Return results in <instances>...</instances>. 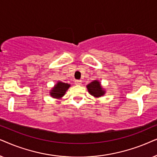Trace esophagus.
<instances>
[{"label": "esophagus", "mask_w": 157, "mask_h": 157, "mask_svg": "<svg viewBox=\"0 0 157 157\" xmlns=\"http://www.w3.org/2000/svg\"><path fill=\"white\" fill-rule=\"evenodd\" d=\"M75 84L77 85H81V84H82V80H75Z\"/></svg>", "instance_id": "obj_1"}]
</instances>
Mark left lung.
Instances as JSON below:
<instances>
[{
    "label": "left lung",
    "instance_id": "8db88e82",
    "mask_svg": "<svg viewBox=\"0 0 157 157\" xmlns=\"http://www.w3.org/2000/svg\"><path fill=\"white\" fill-rule=\"evenodd\" d=\"M87 87L90 94L95 96V97H100L105 93V91L102 88L101 85L98 80H94L93 82H90L87 85Z\"/></svg>",
    "mask_w": 157,
    "mask_h": 157
}]
</instances>
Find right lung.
<instances>
[{"label":"right lung","instance_id":"obj_1","mask_svg":"<svg viewBox=\"0 0 157 157\" xmlns=\"http://www.w3.org/2000/svg\"><path fill=\"white\" fill-rule=\"evenodd\" d=\"M70 85L67 83H64L61 82H58L57 84L54 86L51 91V96L55 98H59L65 94V92L67 90Z\"/></svg>","mask_w":157,"mask_h":157}]
</instances>
